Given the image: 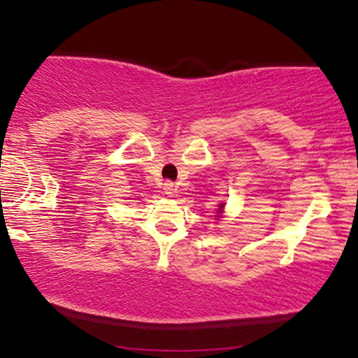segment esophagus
<instances>
[{"mask_svg": "<svg viewBox=\"0 0 358 358\" xmlns=\"http://www.w3.org/2000/svg\"><path fill=\"white\" fill-rule=\"evenodd\" d=\"M163 190H165V193L168 196H171L175 193V183L173 182H165V185H163Z\"/></svg>", "mask_w": 358, "mask_h": 358, "instance_id": "obj_1", "label": "esophagus"}]
</instances>
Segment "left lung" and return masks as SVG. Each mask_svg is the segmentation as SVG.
Returning <instances> with one entry per match:
<instances>
[{"instance_id":"8db88e82","label":"left lung","mask_w":358,"mask_h":358,"mask_svg":"<svg viewBox=\"0 0 358 358\" xmlns=\"http://www.w3.org/2000/svg\"><path fill=\"white\" fill-rule=\"evenodd\" d=\"M222 208H224V205H220V210H222Z\"/></svg>"}]
</instances>
